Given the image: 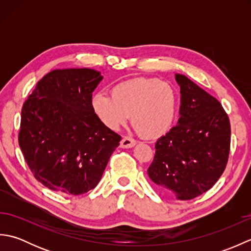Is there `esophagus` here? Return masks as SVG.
<instances>
[{"label": "esophagus", "mask_w": 251, "mask_h": 251, "mask_svg": "<svg viewBox=\"0 0 251 251\" xmlns=\"http://www.w3.org/2000/svg\"><path fill=\"white\" fill-rule=\"evenodd\" d=\"M135 145H136V141L130 137H124L121 141V147L125 149L132 148Z\"/></svg>", "instance_id": "esophagus-1"}]
</instances>
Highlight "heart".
<instances>
[{
  "instance_id": "b5f03b06",
  "label": "heart",
  "mask_w": 251,
  "mask_h": 251,
  "mask_svg": "<svg viewBox=\"0 0 251 251\" xmlns=\"http://www.w3.org/2000/svg\"><path fill=\"white\" fill-rule=\"evenodd\" d=\"M178 93L157 78L137 77L112 87L111 95L97 92L90 106L95 116L110 130L120 129L129 120L145 138H158L172 129L178 113Z\"/></svg>"
}]
</instances>
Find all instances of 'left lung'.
I'll list each match as a JSON object with an SVG mask.
<instances>
[{"label": "left lung", "instance_id": "8db88e82", "mask_svg": "<svg viewBox=\"0 0 251 251\" xmlns=\"http://www.w3.org/2000/svg\"><path fill=\"white\" fill-rule=\"evenodd\" d=\"M177 125L159 138L148 175L159 190L180 201L195 199L225 172L231 142L228 116L219 101L182 74Z\"/></svg>", "mask_w": 251, "mask_h": 251}]
</instances>
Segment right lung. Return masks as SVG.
Instances as JSON below:
<instances>
[{"instance_id":"1","label":"right lung","mask_w":251,"mask_h":251,"mask_svg":"<svg viewBox=\"0 0 251 251\" xmlns=\"http://www.w3.org/2000/svg\"><path fill=\"white\" fill-rule=\"evenodd\" d=\"M103 76L93 69H57L37 82L21 110L19 147L37 181L81 195L99 183L121 136L90 106Z\"/></svg>"}]
</instances>
